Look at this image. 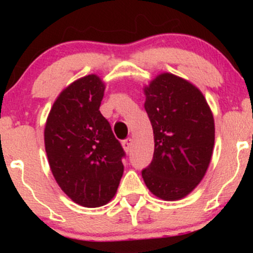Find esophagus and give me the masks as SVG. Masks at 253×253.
<instances>
[{
  "instance_id": "1",
  "label": "esophagus",
  "mask_w": 253,
  "mask_h": 253,
  "mask_svg": "<svg viewBox=\"0 0 253 253\" xmlns=\"http://www.w3.org/2000/svg\"><path fill=\"white\" fill-rule=\"evenodd\" d=\"M132 144H133L132 139H130V138L125 139V140L123 141V147H124V150L126 151V152H129L130 147H132Z\"/></svg>"
}]
</instances>
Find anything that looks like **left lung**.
<instances>
[{"label": "left lung", "mask_w": 253, "mask_h": 253, "mask_svg": "<svg viewBox=\"0 0 253 253\" xmlns=\"http://www.w3.org/2000/svg\"><path fill=\"white\" fill-rule=\"evenodd\" d=\"M144 94L155 152L141 175L153 195L177 201L195 189L210 167L215 140L213 113L201 90L170 72L157 75Z\"/></svg>", "instance_id": "1"}]
</instances>
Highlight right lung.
Masks as SVG:
<instances>
[{
    "label": "right lung",
    "instance_id": "1",
    "mask_svg": "<svg viewBox=\"0 0 253 253\" xmlns=\"http://www.w3.org/2000/svg\"><path fill=\"white\" fill-rule=\"evenodd\" d=\"M104 82L91 74L58 95L46 120L43 140L52 175L77 205L96 208L117 194L125 152L100 112Z\"/></svg>",
    "mask_w": 253,
    "mask_h": 253
}]
</instances>
